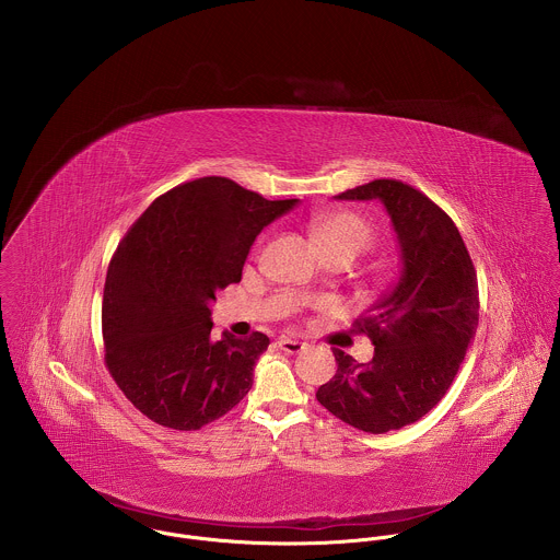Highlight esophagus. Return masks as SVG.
<instances>
[{
  "label": "esophagus",
  "instance_id": "1",
  "mask_svg": "<svg viewBox=\"0 0 560 560\" xmlns=\"http://www.w3.org/2000/svg\"><path fill=\"white\" fill-rule=\"evenodd\" d=\"M278 347H280L282 351H287V353H300V351L306 347V342H302V340H298V338L282 336V338L278 340Z\"/></svg>",
  "mask_w": 560,
  "mask_h": 560
}]
</instances>
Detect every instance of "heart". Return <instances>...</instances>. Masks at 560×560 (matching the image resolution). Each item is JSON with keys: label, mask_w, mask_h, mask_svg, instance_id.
<instances>
[{"label": "heart", "mask_w": 560, "mask_h": 560, "mask_svg": "<svg viewBox=\"0 0 560 560\" xmlns=\"http://www.w3.org/2000/svg\"><path fill=\"white\" fill-rule=\"evenodd\" d=\"M313 240L320 252L340 249L355 258L375 243V229L353 211H329L313 222Z\"/></svg>", "instance_id": "b5f03b06"}]
</instances>
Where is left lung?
<instances>
[{
  "instance_id": "obj_1",
  "label": "left lung",
  "mask_w": 560,
  "mask_h": 560,
  "mask_svg": "<svg viewBox=\"0 0 560 560\" xmlns=\"http://www.w3.org/2000/svg\"><path fill=\"white\" fill-rule=\"evenodd\" d=\"M334 198L386 207L400 276L353 325L373 340V360L334 349L338 371L317 400L360 431L388 433L420 420L451 388L479 325L477 271L453 220L411 185L377 178Z\"/></svg>"
}]
</instances>
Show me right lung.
I'll list each match as a JSON object with an SVG mask.
<instances>
[{
	"instance_id": "add662e5",
	"label": "right lung",
	"mask_w": 560,
	"mask_h": 560,
	"mask_svg": "<svg viewBox=\"0 0 560 560\" xmlns=\"http://www.w3.org/2000/svg\"><path fill=\"white\" fill-rule=\"evenodd\" d=\"M295 205L205 176L165 191L120 241L103 291L105 364L147 418L196 431L249 393L269 338L213 340L209 306L240 282L260 231Z\"/></svg>"
}]
</instances>
